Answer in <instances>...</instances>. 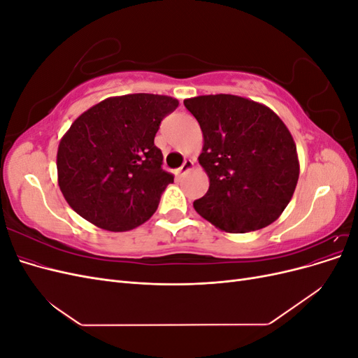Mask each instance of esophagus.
Returning <instances> with one entry per match:
<instances>
[{
    "mask_svg": "<svg viewBox=\"0 0 358 358\" xmlns=\"http://www.w3.org/2000/svg\"><path fill=\"white\" fill-rule=\"evenodd\" d=\"M192 169H194V161L192 159H185V161H183V164L179 167V173H180V175H185V173H188Z\"/></svg>",
    "mask_w": 358,
    "mask_h": 358,
    "instance_id": "obj_1",
    "label": "esophagus"
}]
</instances>
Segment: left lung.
Wrapping results in <instances>:
<instances>
[{
    "mask_svg": "<svg viewBox=\"0 0 358 358\" xmlns=\"http://www.w3.org/2000/svg\"><path fill=\"white\" fill-rule=\"evenodd\" d=\"M203 133L200 166L209 189L194 201L200 216L227 233L275 222L299 180V157L287 125L267 106L230 94L183 101Z\"/></svg>",
    "mask_w": 358,
    "mask_h": 358,
    "instance_id": "8db88e82",
    "label": "left lung"
}]
</instances>
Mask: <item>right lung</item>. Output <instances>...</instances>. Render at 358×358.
<instances>
[{"instance_id":"1","label":"right lung","mask_w":358,"mask_h":358,"mask_svg":"<svg viewBox=\"0 0 358 358\" xmlns=\"http://www.w3.org/2000/svg\"><path fill=\"white\" fill-rule=\"evenodd\" d=\"M179 106L155 94L110 96L83 112L58 146V183L70 208L109 231L146 222L173 175L154 145L162 117Z\"/></svg>"}]
</instances>
